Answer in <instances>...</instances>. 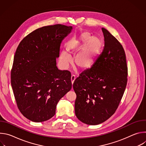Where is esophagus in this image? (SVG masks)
<instances>
[{"label": "esophagus", "instance_id": "esophagus-1", "mask_svg": "<svg viewBox=\"0 0 146 146\" xmlns=\"http://www.w3.org/2000/svg\"><path fill=\"white\" fill-rule=\"evenodd\" d=\"M75 79H76L75 76L74 75H72V76H71V82H72V85H73V84L74 82Z\"/></svg>", "mask_w": 146, "mask_h": 146}]
</instances>
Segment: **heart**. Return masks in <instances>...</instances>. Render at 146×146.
<instances>
[{
  "label": "heart",
  "instance_id": "heart-1",
  "mask_svg": "<svg viewBox=\"0 0 146 146\" xmlns=\"http://www.w3.org/2000/svg\"><path fill=\"white\" fill-rule=\"evenodd\" d=\"M102 43L96 36H91L84 32L70 41L67 51L61 52L60 59L64 67L67 68L72 62V55L78 53L74 59V65L77 69L85 71L90 69L95 63L102 50Z\"/></svg>",
  "mask_w": 146,
  "mask_h": 146
}]
</instances>
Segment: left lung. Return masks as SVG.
Listing matches in <instances>:
<instances>
[{
	"mask_svg": "<svg viewBox=\"0 0 146 146\" xmlns=\"http://www.w3.org/2000/svg\"><path fill=\"white\" fill-rule=\"evenodd\" d=\"M105 46L95 63L73 85L76 94L75 114L82 122L98 125L117 110L125 90L128 68L124 50L107 29L102 28Z\"/></svg>",
	"mask_w": 146,
	"mask_h": 146,
	"instance_id": "8db88e82",
	"label": "left lung"
}]
</instances>
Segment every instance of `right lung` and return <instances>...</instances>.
Wrapping results in <instances>:
<instances>
[{"instance_id": "obj_1", "label": "right lung", "mask_w": 146, "mask_h": 146, "mask_svg": "<svg viewBox=\"0 0 146 146\" xmlns=\"http://www.w3.org/2000/svg\"><path fill=\"white\" fill-rule=\"evenodd\" d=\"M72 27L56 24L40 28L19 44L11 72L17 106L28 119L40 122L55 114L59 100L72 88L70 73L56 66L60 44Z\"/></svg>"}]
</instances>
